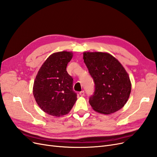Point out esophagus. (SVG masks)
<instances>
[{"mask_svg":"<svg viewBox=\"0 0 157 157\" xmlns=\"http://www.w3.org/2000/svg\"><path fill=\"white\" fill-rule=\"evenodd\" d=\"M79 94H80L81 96H84V91L80 92H79Z\"/></svg>","mask_w":157,"mask_h":157,"instance_id":"34e87169","label":"esophagus"}]
</instances>
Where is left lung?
I'll return each mask as SVG.
<instances>
[{"mask_svg": "<svg viewBox=\"0 0 157 157\" xmlns=\"http://www.w3.org/2000/svg\"><path fill=\"white\" fill-rule=\"evenodd\" d=\"M83 59L95 83V91L89 99L94 110L108 115L124 107L132 86L121 63L105 52H84Z\"/></svg>", "mask_w": 157, "mask_h": 157, "instance_id": "left-lung-1", "label": "left lung"}]
</instances>
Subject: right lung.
<instances>
[{"label": "right lung", "mask_w": 157, "mask_h": 157, "mask_svg": "<svg viewBox=\"0 0 157 157\" xmlns=\"http://www.w3.org/2000/svg\"><path fill=\"white\" fill-rule=\"evenodd\" d=\"M71 52L50 55L42 64L33 84V95L38 105L48 115L60 117L68 114L77 101L73 79L66 67L73 58Z\"/></svg>", "instance_id": "1"}]
</instances>
